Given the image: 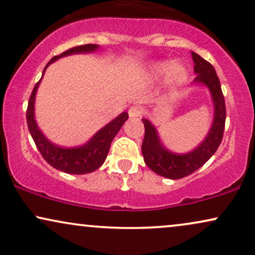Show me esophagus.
Listing matches in <instances>:
<instances>
[{"label":"esophagus","mask_w":255,"mask_h":255,"mask_svg":"<svg viewBox=\"0 0 255 255\" xmlns=\"http://www.w3.org/2000/svg\"><path fill=\"white\" fill-rule=\"evenodd\" d=\"M143 115V109L140 108V106H131L130 109H128V117L130 118H139L142 117Z\"/></svg>","instance_id":"1"}]
</instances>
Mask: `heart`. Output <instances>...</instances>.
<instances>
[{"label": "heart", "instance_id": "obj_1", "mask_svg": "<svg viewBox=\"0 0 255 255\" xmlns=\"http://www.w3.org/2000/svg\"><path fill=\"white\" fill-rule=\"evenodd\" d=\"M153 77H162L166 74V81L170 85H181L187 80L188 71L187 65L182 61H159L151 66Z\"/></svg>", "mask_w": 255, "mask_h": 255}]
</instances>
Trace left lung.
<instances>
[{
	"mask_svg": "<svg viewBox=\"0 0 255 255\" xmlns=\"http://www.w3.org/2000/svg\"><path fill=\"white\" fill-rule=\"evenodd\" d=\"M191 56L195 64L194 72L197 74L194 79V84L206 85L210 91L214 103V121L203 142L188 153H174L166 150L163 145L151 122L142 119L145 128L142 144L144 162L153 172L171 180L185 177L201 168L218 150L225 131V98L214 67L196 53L191 52Z\"/></svg>",
	"mask_w": 255,
	"mask_h": 255,
	"instance_id": "8db88e82",
	"label": "left lung"
}]
</instances>
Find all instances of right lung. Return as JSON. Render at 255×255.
<instances>
[{
    "instance_id": "obj_1",
    "label": "right lung",
    "mask_w": 255,
    "mask_h": 255,
    "mask_svg": "<svg viewBox=\"0 0 255 255\" xmlns=\"http://www.w3.org/2000/svg\"><path fill=\"white\" fill-rule=\"evenodd\" d=\"M98 45H83L77 46L73 48L67 49L60 55H55L54 58L51 59V61L46 65L45 70L42 72L45 73L46 68L48 67L52 62L58 60L59 58L66 55L72 54H80V53H92L98 49ZM41 77V78H42ZM39 83L35 84L34 86L33 92L30 94L29 102H28L27 108V125L28 130L33 137L35 145L39 150L41 155H42L45 161L52 165L53 168L58 169V170L67 172V174H74V175H84L92 172L103 165L105 162L106 156L110 151V145H111L113 138L121 130L123 124L128 121V115L127 112H123L118 116L117 118L113 119L110 122L108 125H105L103 128L97 132L91 139L84 145L78 147H61L55 145L49 142L45 137V134L40 131L37 128V124L35 122V116H34V103H35V94L37 91V87L40 85Z\"/></svg>"
}]
</instances>
